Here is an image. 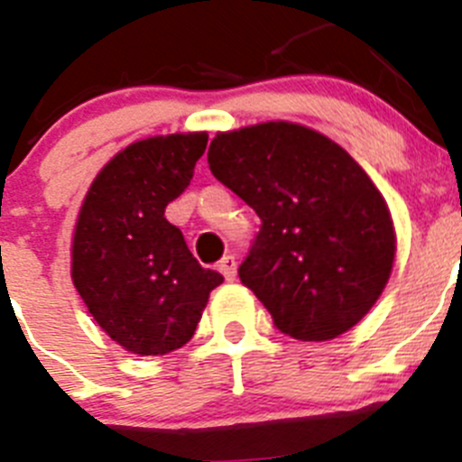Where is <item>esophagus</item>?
Returning <instances> with one entry per match:
<instances>
[{"instance_id": "34e87169", "label": "esophagus", "mask_w": 462, "mask_h": 462, "mask_svg": "<svg viewBox=\"0 0 462 462\" xmlns=\"http://www.w3.org/2000/svg\"><path fill=\"white\" fill-rule=\"evenodd\" d=\"M218 271L226 275V280H235L236 278V257L235 255H226L221 262H218Z\"/></svg>"}]
</instances>
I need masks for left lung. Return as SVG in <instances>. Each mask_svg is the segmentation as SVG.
I'll use <instances>...</instances> for the list:
<instances>
[{
  "label": "left lung",
  "instance_id": "1",
  "mask_svg": "<svg viewBox=\"0 0 462 462\" xmlns=\"http://www.w3.org/2000/svg\"><path fill=\"white\" fill-rule=\"evenodd\" d=\"M207 162L260 217L239 278L275 328L300 342L351 330L385 290L396 251L367 172L328 136L284 120L217 134Z\"/></svg>",
  "mask_w": 462,
  "mask_h": 462
}]
</instances>
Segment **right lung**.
I'll use <instances>...</instances> for the list:
<instances>
[{"mask_svg":"<svg viewBox=\"0 0 462 462\" xmlns=\"http://www.w3.org/2000/svg\"><path fill=\"white\" fill-rule=\"evenodd\" d=\"M205 148V132L127 145L97 172L77 218L72 282L100 328L136 356L184 346L223 282L163 217L191 184Z\"/></svg>","mask_w":462,"mask_h":462,"instance_id":"right-lung-1","label":"right lung"}]
</instances>
